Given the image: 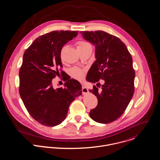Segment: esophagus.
<instances>
[{
  "label": "esophagus",
  "mask_w": 160,
  "mask_h": 160,
  "mask_svg": "<svg viewBox=\"0 0 160 160\" xmlns=\"http://www.w3.org/2000/svg\"><path fill=\"white\" fill-rule=\"evenodd\" d=\"M82 93L83 94H87L88 92V90L87 89V87H85V86L82 85Z\"/></svg>",
  "instance_id": "34e87169"
}]
</instances>
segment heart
<instances>
[{
  "label": "heart",
  "mask_w": 160,
  "mask_h": 160,
  "mask_svg": "<svg viewBox=\"0 0 160 160\" xmlns=\"http://www.w3.org/2000/svg\"><path fill=\"white\" fill-rule=\"evenodd\" d=\"M76 45H77V48L78 51L84 49H86V48H92V45L90 42H88V41H83V40L78 41L76 43ZM66 48H67L66 46H63L61 49L60 56L62 59L63 58ZM70 74L75 79L80 80L83 78L84 71L83 70L78 68V67H73L70 70Z\"/></svg>",
  "instance_id": "obj_1"
}]
</instances>
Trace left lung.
I'll return each instance as SVG.
<instances>
[{"instance_id": "left-lung-1", "label": "left lung", "mask_w": 160, "mask_h": 160, "mask_svg": "<svg viewBox=\"0 0 160 160\" xmlns=\"http://www.w3.org/2000/svg\"><path fill=\"white\" fill-rule=\"evenodd\" d=\"M80 32L96 48V60L87 80L97 83L89 92L97 97L98 104L90 116L99 123L112 122L123 114L133 95L135 73L132 56L126 44L114 35L103 31ZM100 79L104 82L101 88Z\"/></svg>"}]
</instances>
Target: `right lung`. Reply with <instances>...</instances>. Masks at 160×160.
<instances>
[{
    "label": "right lung",
    "mask_w": 160,
    "mask_h": 160,
    "mask_svg": "<svg viewBox=\"0 0 160 160\" xmlns=\"http://www.w3.org/2000/svg\"><path fill=\"white\" fill-rule=\"evenodd\" d=\"M78 31L58 30L36 38L26 49L20 68L19 93L30 115L39 124L53 127L66 118L69 106L82 95V86L76 80L67 81L65 87L54 89L52 80L62 75L61 48L76 37Z\"/></svg>",
    "instance_id": "add662e5"
}]
</instances>
